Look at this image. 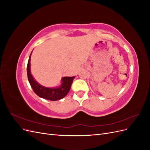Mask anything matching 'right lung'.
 Wrapping results in <instances>:
<instances>
[{
	"label": "right lung",
	"instance_id": "obj_1",
	"mask_svg": "<svg viewBox=\"0 0 150 150\" xmlns=\"http://www.w3.org/2000/svg\"><path fill=\"white\" fill-rule=\"evenodd\" d=\"M33 52V51H32ZM32 54V52H31ZM29 58L27 67V73L29 82L33 88L34 92L40 98L50 101H57L64 98L69 93L72 81L76 76L63 77L61 79V84L57 88H47L40 85L36 81L30 72V57Z\"/></svg>",
	"mask_w": 150,
	"mask_h": 150
}]
</instances>
